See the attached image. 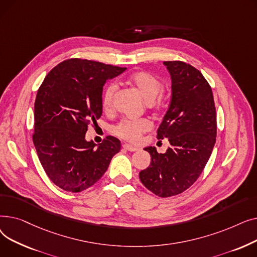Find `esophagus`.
Here are the masks:
<instances>
[{
    "mask_svg": "<svg viewBox=\"0 0 257 257\" xmlns=\"http://www.w3.org/2000/svg\"><path fill=\"white\" fill-rule=\"evenodd\" d=\"M123 147H124V149H126V150H128V151H130V152H136V151L139 150L138 147L132 146V145H130V144H124Z\"/></svg>",
    "mask_w": 257,
    "mask_h": 257,
    "instance_id": "1",
    "label": "esophagus"
}]
</instances>
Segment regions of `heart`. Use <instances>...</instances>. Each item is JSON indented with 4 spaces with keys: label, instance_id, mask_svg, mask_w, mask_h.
Here are the masks:
<instances>
[{
    "label": "heart",
    "instance_id": "heart-1",
    "mask_svg": "<svg viewBox=\"0 0 257 257\" xmlns=\"http://www.w3.org/2000/svg\"><path fill=\"white\" fill-rule=\"evenodd\" d=\"M128 82L140 91L147 102H152L157 97L161 87H163V83L156 76L144 71L130 75L128 77ZM115 90V84L110 83L106 86L103 91L102 104L106 110L110 109L112 106ZM151 126V121L147 118L124 119L115 126L114 132L121 139L130 142H137L143 133L150 130Z\"/></svg>",
    "mask_w": 257,
    "mask_h": 257
}]
</instances>
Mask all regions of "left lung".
Returning a JSON list of instances; mask_svg holds the SVG:
<instances>
[{
    "label": "left lung",
    "mask_w": 257,
    "mask_h": 257,
    "mask_svg": "<svg viewBox=\"0 0 257 257\" xmlns=\"http://www.w3.org/2000/svg\"><path fill=\"white\" fill-rule=\"evenodd\" d=\"M171 76V102L157 130V139L171 147L157 153L144 150L151 164L140 173L142 183L158 197L181 194L192 186L205 168L217 137V116L212 90L205 78L191 64L165 61Z\"/></svg>",
    "instance_id": "obj_1"
}]
</instances>
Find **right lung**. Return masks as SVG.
<instances>
[{
	"label": "right lung",
	"mask_w": 257,
	"mask_h": 257,
	"mask_svg": "<svg viewBox=\"0 0 257 257\" xmlns=\"http://www.w3.org/2000/svg\"><path fill=\"white\" fill-rule=\"evenodd\" d=\"M126 67L85 59H69L47 75L34 103L33 143L45 172L63 191L82 192L96 183L119 152L120 142L85 140L88 125L102 115L107 80Z\"/></svg>",
	"instance_id": "obj_1"
}]
</instances>
